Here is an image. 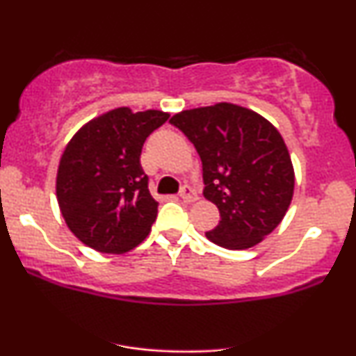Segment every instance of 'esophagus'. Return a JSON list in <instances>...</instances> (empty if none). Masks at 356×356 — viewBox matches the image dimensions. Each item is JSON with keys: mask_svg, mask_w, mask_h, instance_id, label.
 I'll list each match as a JSON object with an SVG mask.
<instances>
[{"mask_svg": "<svg viewBox=\"0 0 356 356\" xmlns=\"http://www.w3.org/2000/svg\"><path fill=\"white\" fill-rule=\"evenodd\" d=\"M179 197L186 202H194L197 199V194H195V191L191 186H184L181 192H179Z\"/></svg>", "mask_w": 356, "mask_h": 356, "instance_id": "esophagus-1", "label": "esophagus"}]
</instances>
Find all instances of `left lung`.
I'll return each instance as SVG.
<instances>
[{
  "instance_id": "1",
  "label": "left lung",
  "mask_w": 356,
  "mask_h": 356,
  "mask_svg": "<svg viewBox=\"0 0 356 356\" xmlns=\"http://www.w3.org/2000/svg\"><path fill=\"white\" fill-rule=\"evenodd\" d=\"M169 122L194 144L204 197L219 209L220 220L207 239L248 249L275 231L295 189L291 157L275 127L232 104L184 110Z\"/></svg>"
}]
</instances>
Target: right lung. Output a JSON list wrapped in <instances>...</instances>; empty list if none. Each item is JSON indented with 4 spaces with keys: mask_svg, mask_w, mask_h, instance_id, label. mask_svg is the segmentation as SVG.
<instances>
[{
    "mask_svg": "<svg viewBox=\"0 0 356 356\" xmlns=\"http://www.w3.org/2000/svg\"><path fill=\"white\" fill-rule=\"evenodd\" d=\"M169 113L122 107L93 118L73 136L56 175L65 222L95 251L120 254L147 238L159 202L140 165L145 138Z\"/></svg>",
    "mask_w": 356,
    "mask_h": 356,
    "instance_id": "1",
    "label": "right lung"
}]
</instances>
